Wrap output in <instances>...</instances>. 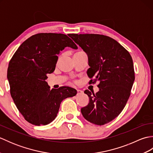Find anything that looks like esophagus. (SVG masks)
<instances>
[{
  "instance_id": "obj_1",
  "label": "esophagus",
  "mask_w": 153,
  "mask_h": 153,
  "mask_svg": "<svg viewBox=\"0 0 153 153\" xmlns=\"http://www.w3.org/2000/svg\"><path fill=\"white\" fill-rule=\"evenodd\" d=\"M77 95H82V94H83V91L82 90H79V89H77Z\"/></svg>"
}]
</instances>
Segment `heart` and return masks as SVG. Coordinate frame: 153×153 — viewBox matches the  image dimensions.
Listing matches in <instances>:
<instances>
[{
  "mask_svg": "<svg viewBox=\"0 0 153 153\" xmlns=\"http://www.w3.org/2000/svg\"><path fill=\"white\" fill-rule=\"evenodd\" d=\"M77 53H80V52H77ZM76 53L75 54H76V53Z\"/></svg>",
  "mask_w": 153,
  "mask_h": 153,
  "instance_id": "heart-1",
  "label": "heart"
}]
</instances>
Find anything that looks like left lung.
Masks as SVG:
<instances>
[{
	"mask_svg": "<svg viewBox=\"0 0 153 153\" xmlns=\"http://www.w3.org/2000/svg\"><path fill=\"white\" fill-rule=\"evenodd\" d=\"M85 52L90 83L99 82L96 93L85 90L89 102L81 109L87 121L102 126L111 122L124 108L135 80L130 54L114 39L99 34H70Z\"/></svg>",
	"mask_w": 153,
	"mask_h": 153,
	"instance_id": "obj_1",
	"label": "left lung"
}]
</instances>
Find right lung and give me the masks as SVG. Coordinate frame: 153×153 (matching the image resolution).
<instances>
[{"instance_id":"right-lung-1","label":"right lung","mask_w":153,"mask_h":153,"mask_svg":"<svg viewBox=\"0 0 153 153\" xmlns=\"http://www.w3.org/2000/svg\"><path fill=\"white\" fill-rule=\"evenodd\" d=\"M77 48L66 35L41 33L28 38L10 60L7 77L10 95L25 120L35 126L47 125L56 118L61 102L77 94L71 87L50 89L47 74L53 73L57 54L65 47Z\"/></svg>"}]
</instances>
